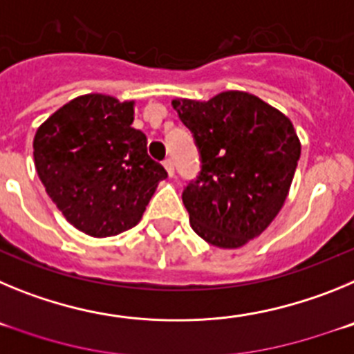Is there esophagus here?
<instances>
[{
  "label": "esophagus",
  "instance_id": "esophagus-1",
  "mask_svg": "<svg viewBox=\"0 0 354 354\" xmlns=\"http://www.w3.org/2000/svg\"><path fill=\"white\" fill-rule=\"evenodd\" d=\"M162 167L167 168V171H168V175H170V177L175 174V167H174V161H171V159H165Z\"/></svg>",
  "mask_w": 354,
  "mask_h": 354
}]
</instances>
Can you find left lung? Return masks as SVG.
<instances>
[{
	"mask_svg": "<svg viewBox=\"0 0 354 354\" xmlns=\"http://www.w3.org/2000/svg\"><path fill=\"white\" fill-rule=\"evenodd\" d=\"M202 170L183 193L192 228L209 245L236 250L261 236L289 195L301 143L292 122L261 97L227 90L209 101L175 97Z\"/></svg>",
	"mask_w": 354,
	"mask_h": 354,
	"instance_id": "left-lung-1",
	"label": "left lung"
}]
</instances>
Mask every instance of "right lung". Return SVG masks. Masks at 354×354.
Returning a JSON list of instances; mask_svg holds the SVG:
<instances>
[{"mask_svg": "<svg viewBox=\"0 0 354 354\" xmlns=\"http://www.w3.org/2000/svg\"><path fill=\"white\" fill-rule=\"evenodd\" d=\"M134 101L84 93L56 109L33 138L39 179L65 220L92 237L126 232L142 220L167 170L131 127Z\"/></svg>", "mask_w": 354, "mask_h": 354, "instance_id": "obj_1", "label": "right lung"}]
</instances>
